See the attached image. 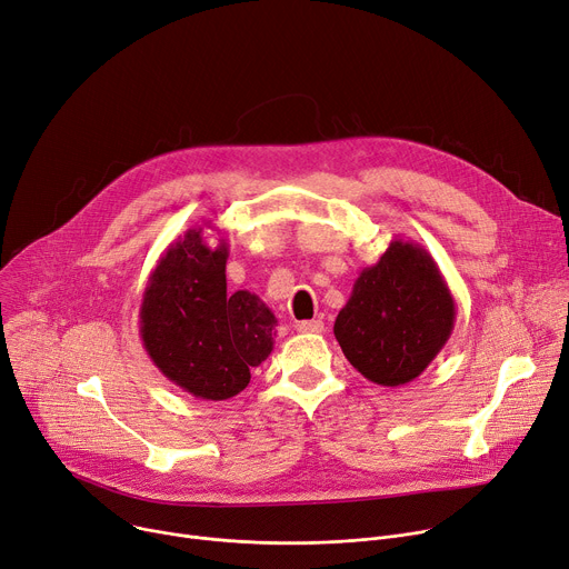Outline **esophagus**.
<instances>
[{
    "label": "esophagus",
    "mask_w": 569,
    "mask_h": 569,
    "mask_svg": "<svg viewBox=\"0 0 569 569\" xmlns=\"http://www.w3.org/2000/svg\"><path fill=\"white\" fill-rule=\"evenodd\" d=\"M298 332H323V321L321 319H312V321H298L296 323Z\"/></svg>",
    "instance_id": "34e87169"
}]
</instances>
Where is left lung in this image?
Instances as JSON below:
<instances>
[{
    "mask_svg": "<svg viewBox=\"0 0 569 569\" xmlns=\"http://www.w3.org/2000/svg\"><path fill=\"white\" fill-rule=\"evenodd\" d=\"M455 298L431 254L395 237L365 266L332 332L356 370L379 386H405L439 356L455 328Z\"/></svg>",
    "mask_w": 569,
    "mask_h": 569,
    "instance_id": "1",
    "label": "left lung"
}]
</instances>
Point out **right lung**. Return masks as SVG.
I'll return each instance as SVG.
<instances>
[{
	"mask_svg": "<svg viewBox=\"0 0 569 569\" xmlns=\"http://www.w3.org/2000/svg\"><path fill=\"white\" fill-rule=\"evenodd\" d=\"M211 229V224H209ZM229 246H209L204 227L170 243L140 306V338L151 362L197 399L222 402L250 383L276 345L278 319L257 293L227 291Z\"/></svg>",
	"mask_w": 569,
	"mask_h": 569,
	"instance_id": "1",
	"label": "right lung"
}]
</instances>
